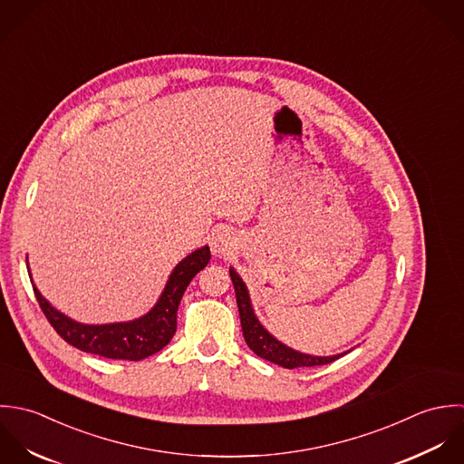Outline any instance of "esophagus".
Segmentation results:
<instances>
[{"mask_svg":"<svg viewBox=\"0 0 464 464\" xmlns=\"http://www.w3.org/2000/svg\"><path fill=\"white\" fill-rule=\"evenodd\" d=\"M211 253L218 258H229L237 249V238L227 229H217L209 240Z\"/></svg>","mask_w":464,"mask_h":464,"instance_id":"1","label":"esophagus"}]
</instances>
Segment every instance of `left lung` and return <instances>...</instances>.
Instances as JSON below:
<instances>
[{
  "label": "left lung",
  "instance_id": "8db88e82",
  "mask_svg": "<svg viewBox=\"0 0 464 464\" xmlns=\"http://www.w3.org/2000/svg\"><path fill=\"white\" fill-rule=\"evenodd\" d=\"M229 276H231L233 285H235V294H237V304H238L244 339H246L247 346L258 357H262V359H266L273 364H278L281 368L294 370V368H312V366L330 364V362L337 361L339 357H343L344 353H348V352H344V353H337V355H330V357H317V355H308V353H301L297 350L288 348L286 344L278 341L273 334H269L267 328L260 323V319L256 317V314L253 310L249 290H247L244 279L238 276V273L233 267L229 269Z\"/></svg>",
  "mask_w": 464,
  "mask_h": 464
}]
</instances>
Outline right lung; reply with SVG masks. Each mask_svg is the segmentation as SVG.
Here are the masks:
<instances>
[{"label": "right lung", "instance_id": "obj_1", "mask_svg": "<svg viewBox=\"0 0 464 464\" xmlns=\"http://www.w3.org/2000/svg\"><path fill=\"white\" fill-rule=\"evenodd\" d=\"M211 258L209 247H198L183 258L169 276L158 303L141 317L125 323L84 324L79 323L43 297L34 285L35 297L53 330L81 352L114 361H141L163 350L174 337L178 328V308L186 286L202 271ZM30 269V267H28ZM30 275V273H28Z\"/></svg>", "mask_w": 464, "mask_h": 464}]
</instances>
